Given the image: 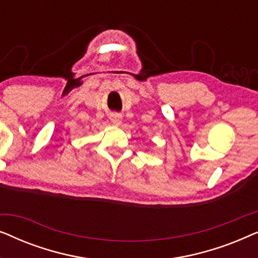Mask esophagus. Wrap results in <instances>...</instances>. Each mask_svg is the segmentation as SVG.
Segmentation results:
<instances>
[{
    "mask_svg": "<svg viewBox=\"0 0 258 258\" xmlns=\"http://www.w3.org/2000/svg\"><path fill=\"white\" fill-rule=\"evenodd\" d=\"M110 121H111L112 124L119 125V124H121V122H122V116L119 114H111L110 115Z\"/></svg>",
    "mask_w": 258,
    "mask_h": 258,
    "instance_id": "1",
    "label": "esophagus"
}]
</instances>
